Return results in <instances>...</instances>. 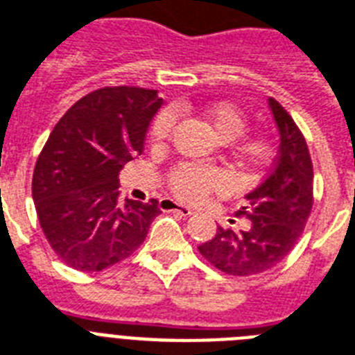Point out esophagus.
Listing matches in <instances>:
<instances>
[{
  "mask_svg": "<svg viewBox=\"0 0 355 355\" xmlns=\"http://www.w3.org/2000/svg\"><path fill=\"white\" fill-rule=\"evenodd\" d=\"M160 209H162V211L180 213L182 217H187V215H191L193 213L191 207L182 206V204H177L175 200H169V198H164V200H160Z\"/></svg>",
  "mask_w": 355,
  "mask_h": 355,
  "instance_id": "obj_1",
  "label": "esophagus"
}]
</instances>
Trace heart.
I'll return each instance as SVG.
<instances>
[{
    "label": "heart",
    "instance_id": "1",
    "mask_svg": "<svg viewBox=\"0 0 355 355\" xmlns=\"http://www.w3.org/2000/svg\"><path fill=\"white\" fill-rule=\"evenodd\" d=\"M200 114L206 118V122L211 125L223 142H233L239 137H243L248 128L246 114L235 103L217 102L211 105L200 109ZM175 118L169 111H164L157 114L151 125V140L153 142H162L168 137L173 128ZM237 157L248 166H264L272 157V144L262 135H253V137L243 138L235 146ZM169 189L173 195L189 202H198L206 198L209 193L217 191L224 186L226 178L223 171L215 168H206L198 164H180L169 173L168 177Z\"/></svg>",
    "mask_w": 355,
    "mask_h": 355
}]
</instances>
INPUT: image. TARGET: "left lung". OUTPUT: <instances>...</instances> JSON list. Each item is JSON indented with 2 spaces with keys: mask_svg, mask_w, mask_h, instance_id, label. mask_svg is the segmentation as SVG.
Returning <instances> with one entry per match:
<instances>
[{
  "mask_svg": "<svg viewBox=\"0 0 355 355\" xmlns=\"http://www.w3.org/2000/svg\"><path fill=\"white\" fill-rule=\"evenodd\" d=\"M281 144L272 169L235 217L248 226L217 227V235L198 246L209 264L235 277L272 270L292 253L313 206V166L301 129L277 100L270 98Z\"/></svg>",
  "mask_w": 355,
  "mask_h": 355,
  "instance_id": "8db88e82",
  "label": "left lung"
}]
</instances>
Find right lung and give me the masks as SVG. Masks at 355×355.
<instances>
[{"mask_svg":"<svg viewBox=\"0 0 355 355\" xmlns=\"http://www.w3.org/2000/svg\"><path fill=\"white\" fill-rule=\"evenodd\" d=\"M162 98L144 87H102L54 125L36 160L33 198L45 239L80 272H102L137 252L160 215L158 200H120L118 173L142 155Z\"/></svg>","mask_w":355,"mask_h":355,"instance_id":"1","label":"right lung"}]
</instances>
